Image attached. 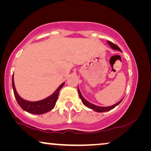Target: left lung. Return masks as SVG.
I'll use <instances>...</instances> for the list:
<instances>
[{
    "label": "left lung",
    "instance_id": "1",
    "mask_svg": "<svg viewBox=\"0 0 151 151\" xmlns=\"http://www.w3.org/2000/svg\"><path fill=\"white\" fill-rule=\"evenodd\" d=\"M107 43L109 44L110 47H111V49L113 50H118V51L120 52H122V50H120V48L118 47V46H116V44H114L113 43H111V42H110L109 41L107 42ZM78 95H79V98L81 100L83 104L85 106H86L87 107L90 108V109L94 110V111H96V112H99V113H102V112H105V111H110V110L113 109L114 108H115L116 106H118L119 104H120L122 101L123 100L121 99L120 101H118V103H116V104H114L113 105H111V106H108V107H101V106H98L94 105V104H92L90 102H89L88 101H87V100L85 99V98L83 96V95L81 94V91L79 90V88H78Z\"/></svg>",
    "mask_w": 151,
    "mask_h": 151
}]
</instances>
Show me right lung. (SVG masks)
<instances>
[{"mask_svg":"<svg viewBox=\"0 0 151 151\" xmlns=\"http://www.w3.org/2000/svg\"><path fill=\"white\" fill-rule=\"evenodd\" d=\"M65 82H63L59 86L57 90L52 93L49 96L45 98V99L40 100L37 101H29L27 100L23 99L20 95L17 92L16 87H15L14 75L12 76V87L14 90V96L16 98L17 102L20 107L29 114H36V115H41L47 113V112L51 111L53 109L56 104V102L58 99L59 91L63 88Z\"/></svg>","mask_w":151,"mask_h":151,"instance_id":"add662e5","label":"right lung"}]
</instances>
